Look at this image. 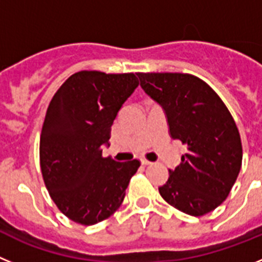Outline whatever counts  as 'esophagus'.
Here are the masks:
<instances>
[{"instance_id":"esophagus-1","label":"esophagus","mask_w":262,"mask_h":262,"mask_svg":"<svg viewBox=\"0 0 262 262\" xmlns=\"http://www.w3.org/2000/svg\"><path fill=\"white\" fill-rule=\"evenodd\" d=\"M141 163H142L143 166H148V164H151V162L147 159H141Z\"/></svg>"}]
</instances>
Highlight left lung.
<instances>
[{
	"mask_svg": "<svg viewBox=\"0 0 262 262\" xmlns=\"http://www.w3.org/2000/svg\"><path fill=\"white\" fill-rule=\"evenodd\" d=\"M141 87L164 108L169 133L187 146L181 162L169 169L160 195L193 216L222 204L242 168L240 134L223 100L201 78L183 73H137Z\"/></svg>",
	"mask_w": 262,
	"mask_h": 262,
	"instance_id": "8db88e82",
	"label": "left lung"
}]
</instances>
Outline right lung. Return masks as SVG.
<instances>
[{"label":"right lung","instance_id":"obj_1","mask_svg":"<svg viewBox=\"0 0 262 262\" xmlns=\"http://www.w3.org/2000/svg\"><path fill=\"white\" fill-rule=\"evenodd\" d=\"M138 78L134 73L82 70L52 98L40 134V169L51 199L73 222L91 226L110 218L124 201L138 159L103 157L111 126Z\"/></svg>","mask_w":262,"mask_h":262}]
</instances>
